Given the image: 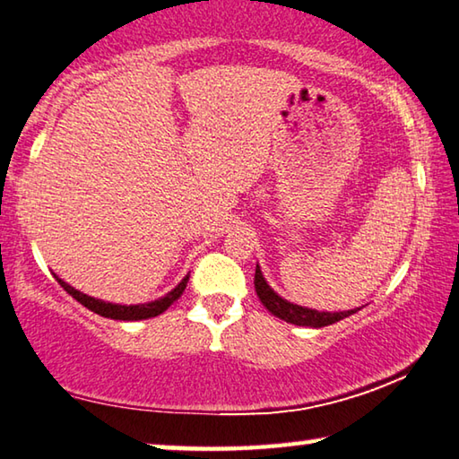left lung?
<instances>
[{
	"label": "left lung",
	"mask_w": 459,
	"mask_h": 459,
	"mask_svg": "<svg viewBox=\"0 0 459 459\" xmlns=\"http://www.w3.org/2000/svg\"><path fill=\"white\" fill-rule=\"evenodd\" d=\"M255 292L259 296V300L264 302V307L272 312L273 316H278L281 321L292 323L298 326H315V329H321V326L343 321V318L351 316L353 312L359 310L358 308V310H345V312H318V310L304 308V307H298V304L283 300V298H280L272 288L267 286L264 275H261L259 265L255 267Z\"/></svg>",
	"instance_id": "1"
}]
</instances>
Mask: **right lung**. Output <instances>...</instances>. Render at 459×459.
Wrapping results in <instances>:
<instances>
[{"mask_svg":"<svg viewBox=\"0 0 459 459\" xmlns=\"http://www.w3.org/2000/svg\"><path fill=\"white\" fill-rule=\"evenodd\" d=\"M55 278H56V275H55ZM187 280H190V275H186V278L181 280L169 294L159 298V300H155V302L136 304V307H122V304H110V302H104V300H96V298H91V296H85L82 292H77L75 288H71L69 283H65L61 278H56V281L61 283V288L65 290V292L71 294L77 302H82L85 308H90L91 312H96V315H100V316L114 318V321H143V318L159 316L161 312L169 308L181 294H184V290L187 286Z\"/></svg>","mask_w":459,"mask_h":459,"instance_id":"obj_1","label":"right lung"}]
</instances>
